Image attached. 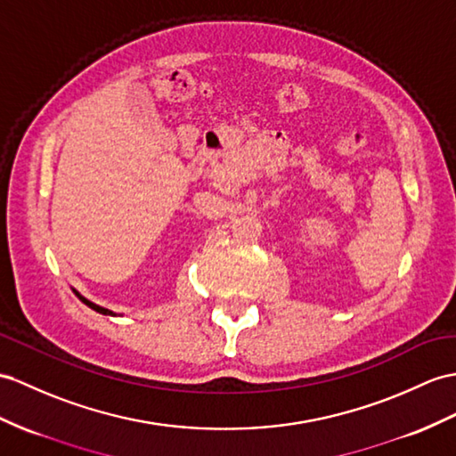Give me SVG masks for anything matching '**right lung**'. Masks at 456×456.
Wrapping results in <instances>:
<instances>
[{"mask_svg":"<svg viewBox=\"0 0 456 456\" xmlns=\"http://www.w3.org/2000/svg\"><path fill=\"white\" fill-rule=\"evenodd\" d=\"M73 292H75V296L77 297H79L81 299V302L85 304V305H88V307H91V309H94V312H98V314H102V315H112V317H116L118 314H114V312H110V309H106V307H102V305H96L94 302H91V299H86L85 296H81L79 292H77L75 290V288H73Z\"/></svg>","mask_w":456,"mask_h":456,"instance_id":"obj_1","label":"right lung"}]
</instances>
